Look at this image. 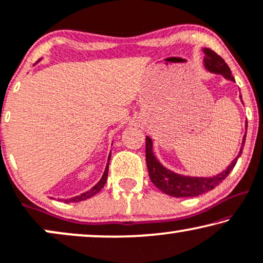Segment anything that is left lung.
Instances as JSON below:
<instances>
[{"instance_id": "8db88e82", "label": "left lung", "mask_w": 263, "mask_h": 263, "mask_svg": "<svg viewBox=\"0 0 263 263\" xmlns=\"http://www.w3.org/2000/svg\"><path fill=\"white\" fill-rule=\"evenodd\" d=\"M203 52H204V58H203V66L207 69L208 72L214 73V74H220L227 80L234 82V78L231 73V69L222 58L211 50L209 48H203ZM239 99L241 100V95H239ZM247 129H248V121H246V135H244L243 141H241V145L239 149V153L236 156L229 167L221 173L216 174L214 177H191V176H184V174H179L173 172V171L168 170L163 166L162 163L157 160V157L154 155L153 150V139L146 136L145 137V159H146V166H148V172L150 180L155 186L164 192L166 195L172 196V197H195V196L205 194V192L211 191L214 189L216 185H219L222 180L226 179L233 167L236 166L238 157L241 155L243 152L244 143H246L247 137Z\"/></svg>"}]
</instances>
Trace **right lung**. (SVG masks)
Returning a JSON list of instances; mask_svg holds the SVG:
<instances>
[{
    "label": "right lung",
    "mask_w": 263,
    "mask_h": 263,
    "mask_svg": "<svg viewBox=\"0 0 263 263\" xmlns=\"http://www.w3.org/2000/svg\"><path fill=\"white\" fill-rule=\"evenodd\" d=\"M41 60H38L37 62H40ZM110 155L111 154L109 153V155H108V160H107V164H106V170H104L103 172V176L101 178L99 183H97L95 186H92L90 189V190H87L85 192H83V194H80L78 196H74V197H71V198H66V199H62V201L66 202V203H71V202H82V201H85V199L92 197V196H95L96 194H99L101 191V189H102L104 185H106V181H107V177H108V167H109V160H110Z\"/></svg>",
    "instance_id": "right-lung-1"
}]
</instances>
